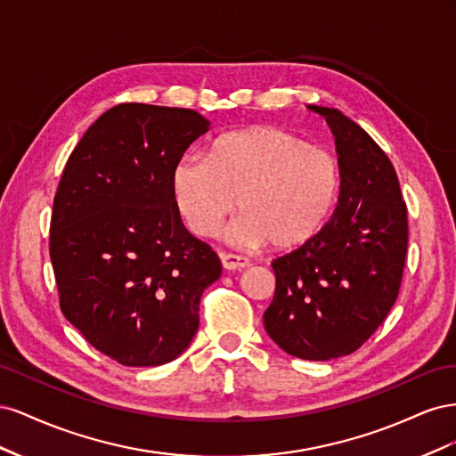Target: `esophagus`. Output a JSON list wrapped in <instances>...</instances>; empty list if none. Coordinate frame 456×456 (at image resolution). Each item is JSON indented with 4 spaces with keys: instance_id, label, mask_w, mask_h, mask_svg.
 <instances>
[{
    "instance_id": "1",
    "label": "esophagus",
    "mask_w": 456,
    "mask_h": 456,
    "mask_svg": "<svg viewBox=\"0 0 456 456\" xmlns=\"http://www.w3.org/2000/svg\"><path fill=\"white\" fill-rule=\"evenodd\" d=\"M220 265L224 270H243L249 266V260L241 255H232V253H220Z\"/></svg>"
}]
</instances>
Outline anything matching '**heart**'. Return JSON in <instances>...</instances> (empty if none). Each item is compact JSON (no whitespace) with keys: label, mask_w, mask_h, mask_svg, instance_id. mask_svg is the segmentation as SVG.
<instances>
[{"label":"heart","mask_w":456,"mask_h":456,"mask_svg":"<svg viewBox=\"0 0 456 456\" xmlns=\"http://www.w3.org/2000/svg\"><path fill=\"white\" fill-rule=\"evenodd\" d=\"M184 224L211 238L238 205L228 238L240 245L289 251L323 230L340 194L335 156L278 127L226 133L209 154L186 156L171 175Z\"/></svg>","instance_id":"1"}]
</instances>
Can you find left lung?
<instances>
[{
	"instance_id": "1",
	"label": "left lung",
	"mask_w": 456,
	"mask_h": 456,
	"mask_svg": "<svg viewBox=\"0 0 456 456\" xmlns=\"http://www.w3.org/2000/svg\"><path fill=\"white\" fill-rule=\"evenodd\" d=\"M335 134L340 194L329 223L275 258L265 312L270 338L289 355L327 362L355 352L386 320L402 285L407 207L392 161L337 108L308 106Z\"/></svg>"
}]
</instances>
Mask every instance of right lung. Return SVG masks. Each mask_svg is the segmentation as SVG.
Here are the masks:
<instances>
[{"label": "right lung", "instance_id": "right-lung-1", "mask_svg": "<svg viewBox=\"0 0 456 456\" xmlns=\"http://www.w3.org/2000/svg\"><path fill=\"white\" fill-rule=\"evenodd\" d=\"M209 127L194 110L118 104L66 161L49 241L61 310L121 365L181 355L200 325L201 293L223 272L184 228L171 191L176 161Z\"/></svg>", "mask_w": 456, "mask_h": 456}]
</instances>
